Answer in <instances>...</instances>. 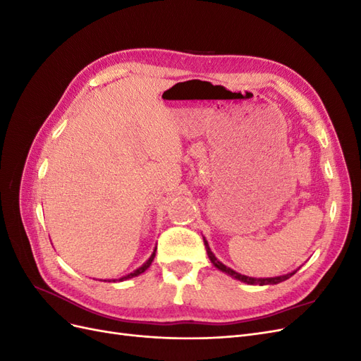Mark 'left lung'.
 Wrapping results in <instances>:
<instances>
[{"label":"left lung","instance_id":"1","mask_svg":"<svg viewBox=\"0 0 361 361\" xmlns=\"http://www.w3.org/2000/svg\"><path fill=\"white\" fill-rule=\"evenodd\" d=\"M204 245H206L207 256H209V259H211V262H212L215 268H218L220 271L226 272V274H228V276H232V277H233V279H236V280H241V281H244V283H248V285H260V286H264V285H277V283H280V281H285V280H288L289 277H292V276L295 274V271H293V272H289V274H286V276L271 277V279H255V277H247V276L239 274V272H236V271H233V269H231V268H227L224 264H221V262L218 260V259L214 256V253L211 251L209 245H207V241H206V239H204Z\"/></svg>","mask_w":361,"mask_h":361}]
</instances>
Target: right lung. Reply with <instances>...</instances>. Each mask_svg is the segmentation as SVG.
I'll list each match as a JSON object with an SVG mask.
<instances>
[{
    "label": "right lung",
    "instance_id": "add662e5",
    "mask_svg": "<svg viewBox=\"0 0 361 361\" xmlns=\"http://www.w3.org/2000/svg\"><path fill=\"white\" fill-rule=\"evenodd\" d=\"M154 257H155V251H154V255H152L150 257H149V260L146 262V264L143 265V267H140L138 269H135L134 272H130V274H128V276H125V277H122L120 279V281H123V280H128V279H133V277H137V276H140L141 272H145L149 267H150V264H152V260H154Z\"/></svg>",
    "mask_w": 361,
    "mask_h": 361
}]
</instances>
